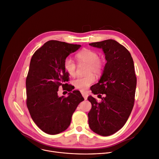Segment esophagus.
<instances>
[{
  "instance_id": "obj_1",
  "label": "esophagus",
  "mask_w": 159,
  "mask_h": 159,
  "mask_svg": "<svg viewBox=\"0 0 159 159\" xmlns=\"http://www.w3.org/2000/svg\"><path fill=\"white\" fill-rule=\"evenodd\" d=\"M81 93H82V97H84V98L85 100H86L87 98H88V93H85V92H82Z\"/></svg>"
}]
</instances>
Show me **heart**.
<instances>
[{
  "label": "heart",
  "instance_id": "heart-1",
  "mask_svg": "<svg viewBox=\"0 0 159 159\" xmlns=\"http://www.w3.org/2000/svg\"><path fill=\"white\" fill-rule=\"evenodd\" d=\"M79 65H87L86 76L80 77L73 80V85L82 91L86 90L95 81L94 75L101 74L104 68V62L98 58V54L92 49H84L75 56ZM64 68L70 76L73 77L76 74L77 66L70 57L65 58Z\"/></svg>",
  "mask_w": 159,
  "mask_h": 159
}]
</instances>
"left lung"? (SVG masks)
I'll use <instances>...</instances> for the list:
<instances>
[{
  "mask_svg": "<svg viewBox=\"0 0 159 159\" xmlns=\"http://www.w3.org/2000/svg\"><path fill=\"white\" fill-rule=\"evenodd\" d=\"M89 45L102 49L107 62L98 83L91 87L102 101L98 102L92 96L88 97L91 103L88 123L93 132L109 136L124 126L133 110L137 86L134 63L128 50L113 39Z\"/></svg>",
  "mask_w": 159,
  "mask_h": 159,
  "instance_id": "1",
  "label": "left lung"
}]
</instances>
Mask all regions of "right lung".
Masks as SVG:
<instances>
[{"instance_id": "right-lung-1", "label": "right lung", "mask_w": 159, "mask_h": 159, "mask_svg": "<svg viewBox=\"0 0 159 159\" xmlns=\"http://www.w3.org/2000/svg\"><path fill=\"white\" fill-rule=\"evenodd\" d=\"M80 46L49 40L31 57L26 80V104L33 122L48 134L56 135L68 128L73 113L84 100L79 91L65 84L69 74L64 68L65 58ZM61 85L72 92L66 98L58 97Z\"/></svg>"}]
</instances>
